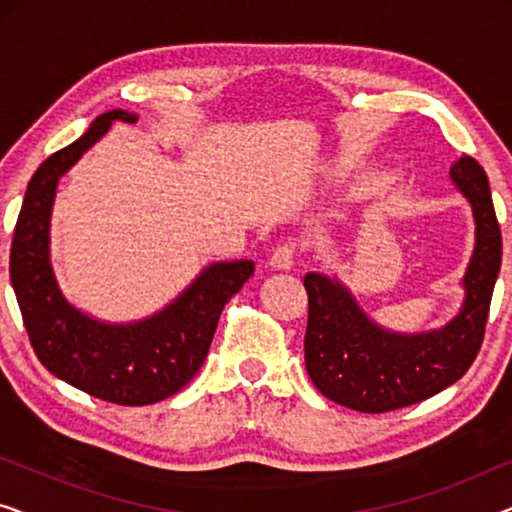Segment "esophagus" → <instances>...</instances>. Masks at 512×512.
<instances>
[{
    "label": "esophagus",
    "instance_id": "34e87169",
    "mask_svg": "<svg viewBox=\"0 0 512 512\" xmlns=\"http://www.w3.org/2000/svg\"><path fill=\"white\" fill-rule=\"evenodd\" d=\"M293 261H296V247L293 244H282L272 251L270 256V268L272 270H291Z\"/></svg>",
    "mask_w": 512,
    "mask_h": 512
}]
</instances>
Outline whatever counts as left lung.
Returning a JSON list of instances; mask_svg holds the SVG:
<instances>
[{
	"mask_svg": "<svg viewBox=\"0 0 512 512\" xmlns=\"http://www.w3.org/2000/svg\"><path fill=\"white\" fill-rule=\"evenodd\" d=\"M452 184L468 200L475 247L464 303L445 326L398 333L375 324L338 277L307 272V375L321 394L359 412H389L436 396L471 368L485 338L492 291L501 270V230L487 174L471 156L450 167Z\"/></svg>",
	"mask_w": 512,
	"mask_h": 512,
	"instance_id": "left-lung-1",
	"label": "left lung"
}]
</instances>
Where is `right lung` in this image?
<instances>
[{
    "label": "right lung",
    "mask_w": 512,
    "mask_h": 512,
    "mask_svg": "<svg viewBox=\"0 0 512 512\" xmlns=\"http://www.w3.org/2000/svg\"><path fill=\"white\" fill-rule=\"evenodd\" d=\"M114 121L137 114L111 109L51 158L27 184L11 244V286L39 361L62 382L118 405H149L177 394L207 359L223 305L254 275V261L207 265L170 305L151 317L111 324L62 293L51 263V214L58 181Z\"/></svg>",
    "instance_id": "add662e5"
}]
</instances>
